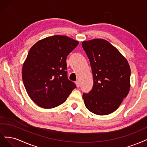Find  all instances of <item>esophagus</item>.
<instances>
[{"mask_svg": "<svg viewBox=\"0 0 147 147\" xmlns=\"http://www.w3.org/2000/svg\"><path fill=\"white\" fill-rule=\"evenodd\" d=\"M76 85L77 87H79L80 86V83H79V81H78V80H77V81H76Z\"/></svg>", "mask_w": 147, "mask_h": 147, "instance_id": "34e87169", "label": "esophagus"}]
</instances>
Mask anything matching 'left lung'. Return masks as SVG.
Listing matches in <instances>:
<instances>
[{"mask_svg": "<svg viewBox=\"0 0 147 147\" xmlns=\"http://www.w3.org/2000/svg\"><path fill=\"white\" fill-rule=\"evenodd\" d=\"M82 46L89 59L93 77L92 90L83 93L85 105L94 114H110L117 109L129 92V65L118 49L105 40L84 41Z\"/></svg>", "mask_w": 147, "mask_h": 147, "instance_id": "left-lung-1", "label": "left lung"}]
</instances>
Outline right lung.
Wrapping results in <instances>:
<instances>
[{"instance_id":"obj_1","label":"right lung","mask_w":147,"mask_h":147,"mask_svg":"<svg viewBox=\"0 0 147 147\" xmlns=\"http://www.w3.org/2000/svg\"><path fill=\"white\" fill-rule=\"evenodd\" d=\"M79 44L71 38L54 35L36 42L22 67V80L28 95L45 109L67 100L76 86L67 77V57Z\"/></svg>"}]
</instances>
